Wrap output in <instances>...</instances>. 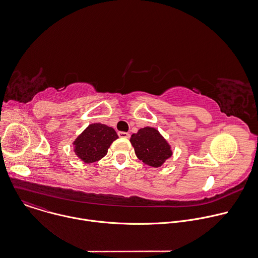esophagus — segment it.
<instances>
[{
    "mask_svg": "<svg viewBox=\"0 0 258 258\" xmlns=\"http://www.w3.org/2000/svg\"><path fill=\"white\" fill-rule=\"evenodd\" d=\"M118 137H119V138L128 139V138H130V134H128V133H125V132H118Z\"/></svg>",
    "mask_w": 258,
    "mask_h": 258,
    "instance_id": "obj_1",
    "label": "esophagus"
}]
</instances>
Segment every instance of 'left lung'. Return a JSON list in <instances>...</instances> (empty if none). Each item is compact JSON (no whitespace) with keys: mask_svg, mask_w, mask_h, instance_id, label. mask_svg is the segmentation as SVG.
<instances>
[{"mask_svg":"<svg viewBox=\"0 0 258 258\" xmlns=\"http://www.w3.org/2000/svg\"><path fill=\"white\" fill-rule=\"evenodd\" d=\"M139 160L144 164L159 168L173 155L172 147L161 133L152 126H146L133 134L130 140Z\"/></svg>","mask_w":258,"mask_h":258,"instance_id":"1","label":"left lung"}]
</instances>
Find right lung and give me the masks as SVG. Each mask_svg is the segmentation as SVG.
Masks as SVG:
<instances>
[{
	"instance_id": "add662e5",
	"label": "right lung",
	"mask_w": 258,
	"mask_h": 258,
	"mask_svg": "<svg viewBox=\"0 0 258 258\" xmlns=\"http://www.w3.org/2000/svg\"><path fill=\"white\" fill-rule=\"evenodd\" d=\"M118 139L116 132L106 124L90 123L72 143L73 152L83 163L101 160L111 144Z\"/></svg>"
}]
</instances>
